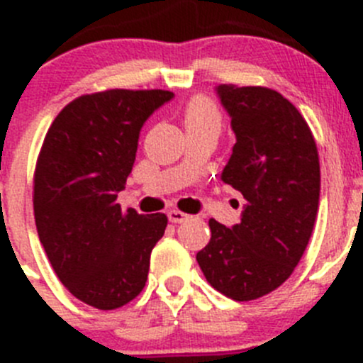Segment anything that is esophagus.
<instances>
[{
	"mask_svg": "<svg viewBox=\"0 0 363 363\" xmlns=\"http://www.w3.org/2000/svg\"><path fill=\"white\" fill-rule=\"evenodd\" d=\"M167 216H169V221H172V223H184V221H187L189 218H191L189 214L182 213V211H176V209L169 211V213H167Z\"/></svg>",
	"mask_w": 363,
	"mask_h": 363,
	"instance_id": "34e87169",
	"label": "esophagus"
}]
</instances>
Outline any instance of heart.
Segmentation results:
<instances>
[{
  "mask_svg": "<svg viewBox=\"0 0 363 363\" xmlns=\"http://www.w3.org/2000/svg\"><path fill=\"white\" fill-rule=\"evenodd\" d=\"M184 121L185 127H192V125H200L205 123V121H220V116H218L216 108H214L209 99L194 98L185 107Z\"/></svg>",
  "mask_w": 363,
  "mask_h": 363,
  "instance_id": "obj_1",
  "label": "heart"
}]
</instances>
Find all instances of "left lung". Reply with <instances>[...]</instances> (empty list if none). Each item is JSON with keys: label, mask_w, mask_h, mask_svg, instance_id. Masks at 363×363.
<instances>
[{"label": "left lung", "mask_w": 363, "mask_h": 363, "mask_svg": "<svg viewBox=\"0 0 363 363\" xmlns=\"http://www.w3.org/2000/svg\"><path fill=\"white\" fill-rule=\"evenodd\" d=\"M236 136L223 184L242 192V220H209L196 255L214 289L236 301L262 298L293 274L309 243L320 201V162L298 108L265 86L218 85Z\"/></svg>", "instance_id": "obj_1"}]
</instances>
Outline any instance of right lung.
Listing matches in <instances>:
<instances>
[{
	"label": "right lung",
	"mask_w": 363,
	"mask_h": 363,
	"mask_svg": "<svg viewBox=\"0 0 363 363\" xmlns=\"http://www.w3.org/2000/svg\"><path fill=\"white\" fill-rule=\"evenodd\" d=\"M169 91H112L70 101L45 136L34 172L38 236L67 289L111 311L142 293L150 252L165 233L162 213L121 211L143 123Z\"/></svg>",
	"instance_id": "add662e5"
}]
</instances>
